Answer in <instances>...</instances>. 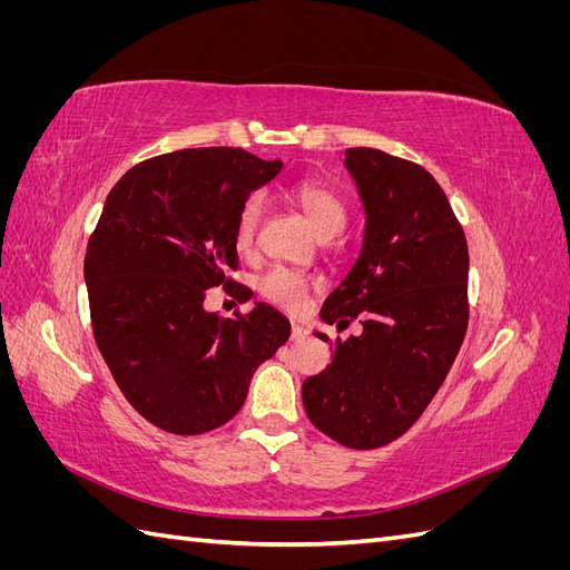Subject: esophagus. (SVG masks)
I'll return each instance as SVG.
<instances>
[{"mask_svg": "<svg viewBox=\"0 0 570 570\" xmlns=\"http://www.w3.org/2000/svg\"><path fill=\"white\" fill-rule=\"evenodd\" d=\"M308 333H306V327H302L299 323H292V342H302L304 337H306Z\"/></svg>", "mask_w": 570, "mask_h": 570, "instance_id": "34e87169", "label": "esophagus"}]
</instances>
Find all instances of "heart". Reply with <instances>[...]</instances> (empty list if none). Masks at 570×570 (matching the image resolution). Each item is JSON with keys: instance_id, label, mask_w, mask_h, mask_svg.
<instances>
[{"instance_id": "heart-1", "label": "heart", "mask_w": 570, "mask_h": 570, "mask_svg": "<svg viewBox=\"0 0 570 570\" xmlns=\"http://www.w3.org/2000/svg\"><path fill=\"white\" fill-rule=\"evenodd\" d=\"M295 199L302 206L308 223H312L316 235L323 239L335 237L344 228V223H347V206H344V199L325 183H299L295 187ZM264 206L266 199L262 193H252L243 202V206H239L235 218V243L243 252L252 249L254 245L258 223H262L264 216ZM308 289H312V278H308V275L283 266L271 268L262 278V283H258V292H262L271 304L287 308V312H299V308H304Z\"/></svg>"}]
</instances>
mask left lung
Here are the masks:
<instances>
[{
    "label": "left lung",
    "mask_w": 570,
    "mask_h": 570,
    "mask_svg": "<svg viewBox=\"0 0 570 570\" xmlns=\"http://www.w3.org/2000/svg\"><path fill=\"white\" fill-rule=\"evenodd\" d=\"M344 166L366 212L364 247L321 308L337 327L331 366L306 377L308 421L350 450H375L419 421L469 327V245L450 199L419 164L352 147ZM323 342L327 335L316 333Z\"/></svg>",
    "instance_id": "8db88e82"
}]
</instances>
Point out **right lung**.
Masks as SVG:
<instances>
[{"instance_id": "1", "label": "right lung", "mask_w": 570, "mask_h": 570, "mask_svg": "<svg viewBox=\"0 0 570 570\" xmlns=\"http://www.w3.org/2000/svg\"><path fill=\"white\" fill-rule=\"evenodd\" d=\"M239 147L161 154L132 166L105 202L85 254L95 342L142 419L174 435H202L243 409L254 371L289 337L268 304L220 318L206 289H252L237 271L235 218L252 189L281 174Z\"/></svg>"}]
</instances>
